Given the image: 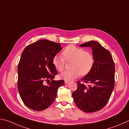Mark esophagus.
<instances>
[{"instance_id": "1", "label": "esophagus", "mask_w": 129, "mask_h": 129, "mask_svg": "<svg viewBox=\"0 0 129 129\" xmlns=\"http://www.w3.org/2000/svg\"><path fill=\"white\" fill-rule=\"evenodd\" d=\"M69 83V81H68V80H65V84H68V83Z\"/></svg>"}]
</instances>
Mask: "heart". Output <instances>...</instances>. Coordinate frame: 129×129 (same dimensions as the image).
<instances>
[{"label": "heart", "instance_id": "1", "mask_svg": "<svg viewBox=\"0 0 129 129\" xmlns=\"http://www.w3.org/2000/svg\"><path fill=\"white\" fill-rule=\"evenodd\" d=\"M62 56L55 55L52 59V64L57 71L61 72L64 69L65 61H72L70 68L72 69L61 73V79L71 80L78 78L81 74H87L94 64V57L91 53L85 51L82 48L74 45H69L65 48L61 53Z\"/></svg>", "mask_w": 129, "mask_h": 129}]
</instances>
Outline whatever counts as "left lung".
I'll return each mask as SVG.
<instances>
[{
    "instance_id": "1",
    "label": "left lung",
    "mask_w": 129,
    "mask_h": 129,
    "mask_svg": "<svg viewBox=\"0 0 129 129\" xmlns=\"http://www.w3.org/2000/svg\"><path fill=\"white\" fill-rule=\"evenodd\" d=\"M80 47L92 49L94 64L90 71L78 81L77 89L72 96L77 107L85 112H94L101 110L107 104L115 85V63L111 54L99 42H87Z\"/></svg>"
}]
</instances>
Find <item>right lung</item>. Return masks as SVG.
<instances>
[{
  "label": "right lung",
  "instance_id": "right-lung-1",
  "mask_svg": "<svg viewBox=\"0 0 129 129\" xmlns=\"http://www.w3.org/2000/svg\"><path fill=\"white\" fill-rule=\"evenodd\" d=\"M61 50L59 43L45 39L28 45L23 51L18 66V89L30 109H46L56 98L58 88L64 85L63 80H53L57 72L52 59Z\"/></svg>",
  "mask_w": 129,
  "mask_h": 129
}]
</instances>
